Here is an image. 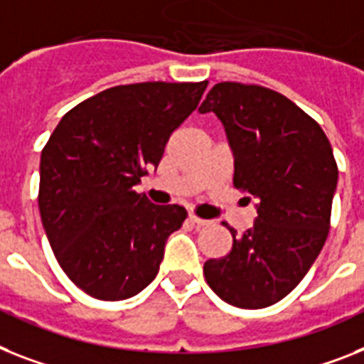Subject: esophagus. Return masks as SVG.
Segmentation results:
<instances>
[{
  "instance_id": "1",
  "label": "esophagus",
  "mask_w": 364,
  "mask_h": 364,
  "mask_svg": "<svg viewBox=\"0 0 364 364\" xmlns=\"http://www.w3.org/2000/svg\"><path fill=\"white\" fill-rule=\"evenodd\" d=\"M188 219L191 221L193 225H197V227H204V225H208L210 221H206V219H200L199 215H195V214H189Z\"/></svg>"
}]
</instances>
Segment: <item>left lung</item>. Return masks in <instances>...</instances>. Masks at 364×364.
<instances>
[{
  "label": "left lung",
  "mask_w": 364,
  "mask_h": 364,
  "mask_svg": "<svg viewBox=\"0 0 364 364\" xmlns=\"http://www.w3.org/2000/svg\"><path fill=\"white\" fill-rule=\"evenodd\" d=\"M200 113L214 111L234 152V188L257 199L251 230L204 262V279L223 301L264 309L299 284L331 227L338 167L327 135L281 92L255 83H215ZM249 200V199H247Z\"/></svg>",
  "instance_id": "1"
}]
</instances>
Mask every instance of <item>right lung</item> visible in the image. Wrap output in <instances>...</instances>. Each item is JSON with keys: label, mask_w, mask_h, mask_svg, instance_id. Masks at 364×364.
Returning a JSON list of instances; mask_svg holds the SVG:
<instances>
[{"label": "right lung", "mask_w": 364, "mask_h": 364, "mask_svg": "<svg viewBox=\"0 0 364 364\" xmlns=\"http://www.w3.org/2000/svg\"><path fill=\"white\" fill-rule=\"evenodd\" d=\"M208 81L117 85L72 107L42 149L38 210L57 262L95 299L121 301L152 283L178 204H152L134 186L158 167L171 134Z\"/></svg>", "instance_id": "obj_1"}]
</instances>
